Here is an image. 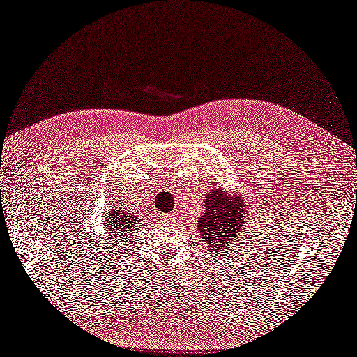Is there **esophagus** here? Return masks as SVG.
I'll list each match as a JSON object with an SVG mask.
<instances>
[{
	"label": "esophagus",
	"mask_w": 357,
	"mask_h": 357,
	"mask_svg": "<svg viewBox=\"0 0 357 357\" xmlns=\"http://www.w3.org/2000/svg\"><path fill=\"white\" fill-rule=\"evenodd\" d=\"M165 218H166L167 220H170V219H174V218H175V213H167Z\"/></svg>",
	"instance_id": "1"
}]
</instances>
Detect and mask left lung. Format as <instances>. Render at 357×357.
<instances>
[{"label":"left lung","mask_w":357,"mask_h":357,"mask_svg":"<svg viewBox=\"0 0 357 357\" xmlns=\"http://www.w3.org/2000/svg\"><path fill=\"white\" fill-rule=\"evenodd\" d=\"M216 188V187H215ZM206 210L199 219V229L203 243L210 252L220 255V248L240 241L244 229L245 210L243 200L231 202L225 191L213 190L204 197Z\"/></svg>","instance_id":"1"}]
</instances>
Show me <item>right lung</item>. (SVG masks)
<instances>
[{"label": "right lung", "instance_id": "1", "mask_svg": "<svg viewBox=\"0 0 357 357\" xmlns=\"http://www.w3.org/2000/svg\"><path fill=\"white\" fill-rule=\"evenodd\" d=\"M121 206L122 203H119V206L113 203L105 207L104 227L109 229V234L112 236L116 235L122 241H125L126 236L130 234L132 228L135 227V223L139 222V218H137V215L130 213L128 208Z\"/></svg>", "mask_w": 357, "mask_h": 357}]
</instances>
